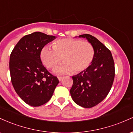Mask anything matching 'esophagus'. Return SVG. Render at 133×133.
<instances>
[{"mask_svg": "<svg viewBox=\"0 0 133 133\" xmlns=\"http://www.w3.org/2000/svg\"><path fill=\"white\" fill-rule=\"evenodd\" d=\"M63 77H62V76H59V77H58L57 78H58V79H59V81H61L62 79H63Z\"/></svg>", "mask_w": 133, "mask_h": 133, "instance_id": "obj_1", "label": "esophagus"}]
</instances>
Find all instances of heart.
Masks as SVG:
<instances>
[{"label": "heart", "mask_w": 133, "mask_h": 133, "mask_svg": "<svg viewBox=\"0 0 133 133\" xmlns=\"http://www.w3.org/2000/svg\"><path fill=\"white\" fill-rule=\"evenodd\" d=\"M95 57V49L91 43L81 39L66 38L59 39L53 48L45 45L41 52L42 63L47 68H54L63 58L64 63L54 69L57 74L81 72L92 64Z\"/></svg>", "instance_id": "1"}]
</instances>
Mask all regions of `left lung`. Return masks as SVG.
Returning <instances> with one entry per match:
<instances>
[{
	"label": "left lung",
	"instance_id": "8db88e82",
	"mask_svg": "<svg viewBox=\"0 0 133 133\" xmlns=\"http://www.w3.org/2000/svg\"><path fill=\"white\" fill-rule=\"evenodd\" d=\"M95 49V57L86 71L73 76L70 93L79 106L90 108L100 103L109 92L113 83L115 69L111 51L95 37L82 34Z\"/></svg>",
	"mask_w": 133,
	"mask_h": 133
}]
</instances>
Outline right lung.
Returning <instances> with one entry per match:
<instances>
[{"mask_svg":"<svg viewBox=\"0 0 133 133\" xmlns=\"http://www.w3.org/2000/svg\"><path fill=\"white\" fill-rule=\"evenodd\" d=\"M56 37L35 32L20 39L10 56L9 69L12 86L22 99L31 106L47 103L59 83L42 65V48Z\"/></svg>","mask_w":133,"mask_h":133,"instance_id":"add662e5","label":"right lung"}]
</instances>
